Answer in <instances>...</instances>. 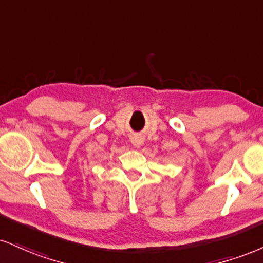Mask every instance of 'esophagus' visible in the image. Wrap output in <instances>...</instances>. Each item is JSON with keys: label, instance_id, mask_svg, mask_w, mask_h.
I'll return each mask as SVG.
<instances>
[{"label": "esophagus", "instance_id": "esophagus-1", "mask_svg": "<svg viewBox=\"0 0 263 263\" xmlns=\"http://www.w3.org/2000/svg\"><path fill=\"white\" fill-rule=\"evenodd\" d=\"M131 142L134 143L136 147H140V145L143 143V137L141 135H134L131 137Z\"/></svg>", "mask_w": 263, "mask_h": 263}]
</instances>
